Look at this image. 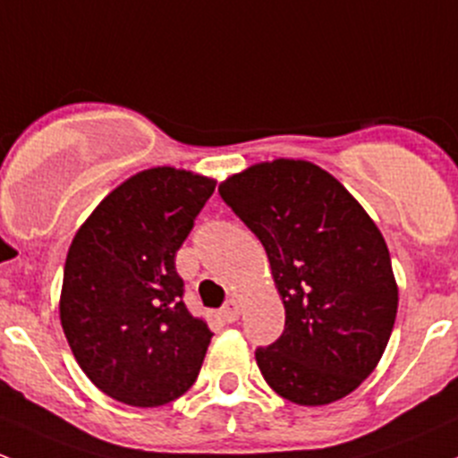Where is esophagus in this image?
<instances>
[{"label":"esophagus","mask_w":458,"mask_h":458,"mask_svg":"<svg viewBox=\"0 0 458 458\" xmlns=\"http://www.w3.org/2000/svg\"><path fill=\"white\" fill-rule=\"evenodd\" d=\"M239 314H242V305H239L237 301H228L219 311V316L224 318L225 322H234L239 318Z\"/></svg>","instance_id":"obj_1"}]
</instances>
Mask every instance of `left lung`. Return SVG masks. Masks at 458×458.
<instances>
[{
  "mask_svg": "<svg viewBox=\"0 0 458 458\" xmlns=\"http://www.w3.org/2000/svg\"><path fill=\"white\" fill-rule=\"evenodd\" d=\"M219 195L266 248L285 329L259 346L272 391L325 406L373 373L397 316L386 242L367 210L320 166L274 160L219 184Z\"/></svg>",
  "mask_w": 458,
  "mask_h": 458,
  "instance_id": "1",
  "label": "left lung"
}]
</instances>
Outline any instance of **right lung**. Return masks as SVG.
I'll return each mask as SVG.
<instances>
[{"label": "right lung", "mask_w": 458, "mask_h": 458, "mask_svg": "<svg viewBox=\"0 0 458 458\" xmlns=\"http://www.w3.org/2000/svg\"><path fill=\"white\" fill-rule=\"evenodd\" d=\"M215 180L173 166L136 173L72 239L61 325L79 367L105 394L138 408L195 384L213 331L191 316L175 254Z\"/></svg>", "instance_id": "1"}]
</instances>
